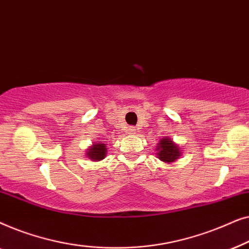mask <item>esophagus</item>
<instances>
[{
  "label": "esophagus",
  "instance_id": "1",
  "mask_svg": "<svg viewBox=\"0 0 249 249\" xmlns=\"http://www.w3.org/2000/svg\"><path fill=\"white\" fill-rule=\"evenodd\" d=\"M127 131H128V134H129V135H132V134H135L136 129H135L134 127H129Z\"/></svg>",
  "mask_w": 249,
  "mask_h": 249
}]
</instances>
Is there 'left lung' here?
Returning <instances> with one entry per match:
<instances>
[{
	"instance_id": "1",
	"label": "left lung",
	"mask_w": 249,
	"mask_h": 249,
	"mask_svg": "<svg viewBox=\"0 0 249 249\" xmlns=\"http://www.w3.org/2000/svg\"><path fill=\"white\" fill-rule=\"evenodd\" d=\"M155 151L158 152L156 153L158 158L161 160L162 162L169 163V164L177 161L182 154V151L180 149L179 145H177L176 142L169 137L162 138L161 141L158 142Z\"/></svg>"
}]
</instances>
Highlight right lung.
<instances>
[{"label":"right lung","mask_w":249,"mask_h":249,"mask_svg":"<svg viewBox=\"0 0 249 249\" xmlns=\"http://www.w3.org/2000/svg\"><path fill=\"white\" fill-rule=\"evenodd\" d=\"M107 153V144H104L103 142H94L93 145L89 146V148H87V151L85 154H86L87 159L91 160V161L98 162L105 159Z\"/></svg>","instance_id":"add662e5"}]
</instances>
